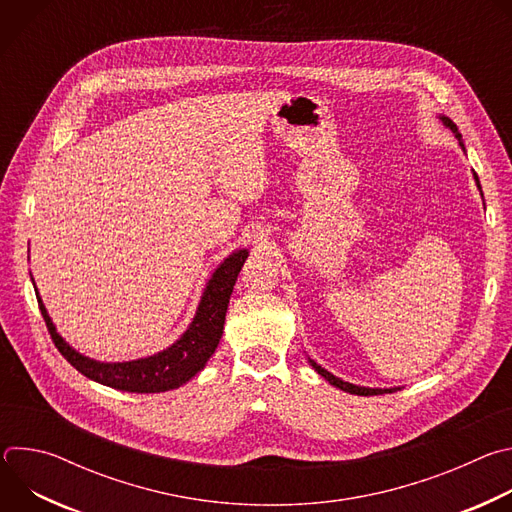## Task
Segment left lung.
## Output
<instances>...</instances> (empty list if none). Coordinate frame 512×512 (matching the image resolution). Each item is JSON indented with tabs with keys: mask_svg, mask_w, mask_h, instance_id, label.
<instances>
[{
	"mask_svg": "<svg viewBox=\"0 0 512 512\" xmlns=\"http://www.w3.org/2000/svg\"><path fill=\"white\" fill-rule=\"evenodd\" d=\"M440 119H442V123L456 135V139L460 141V145H462V150H464V141H462V133L458 131V127H456V123L450 119V117H446V115H440ZM474 180H476V186L480 188V180H478V176H476V172H474ZM482 192V190H480ZM310 364L314 367V371L318 373V375H322L330 385H334V387H338V389H342V391H346V393H350V395H364V397H369V395H383V393H395L399 387H395V389H371V387H358V385H352V383H346V381H342V379H338V377H334L332 373H328L326 369H322L320 364H316L312 358H310Z\"/></svg>",
	"mask_w": 512,
	"mask_h": 512,
	"instance_id": "left-lung-1",
	"label": "left lung"
}]
</instances>
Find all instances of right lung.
I'll use <instances>...</instances> for the list:
<instances>
[{
    "label": "right lung",
    "mask_w": 512,
    "mask_h": 512,
    "mask_svg": "<svg viewBox=\"0 0 512 512\" xmlns=\"http://www.w3.org/2000/svg\"><path fill=\"white\" fill-rule=\"evenodd\" d=\"M247 257L249 251L239 249L214 269L202 291L192 324L172 346L158 354L127 362H101L77 352L56 332V326L38 296V289L36 298L54 346L87 379L127 393H164L188 383L206 367L208 358L214 354L225 330V316L235 281Z\"/></svg>",
    "instance_id": "obj_1"
}]
</instances>
